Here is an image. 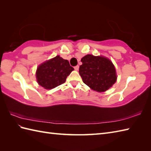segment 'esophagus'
<instances>
[{
    "mask_svg": "<svg viewBox=\"0 0 151 151\" xmlns=\"http://www.w3.org/2000/svg\"><path fill=\"white\" fill-rule=\"evenodd\" d=\"M79 66L78 65H77V66H74V69H75L76 70H79Z\"/></svg>",
    "mask_w": 151,
    "mask_h": 151,
    "instance_id": "obj_1",
    "label": "esophagus"
}]
</instances>
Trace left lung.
I'll use <instances>...</instances> for the list:
<instances>
[{
  "instance_id": "left-lung-1",
  "label": "left lung",
  "mask_w": 151,
  "mask_h": 151,
  "mask_svg": "<svg viewBox=\"0 0 151 151\" xmlns=\"http://www.w3.org/2000/svg\"><path fill=\"white\" fill-rule=\"evenodd\" d=\"M79 66V74L83 83L98 92L109 89L116 81L115 67L108 58L103 56L86 55Z\"/></svg>"
}]
</instances>
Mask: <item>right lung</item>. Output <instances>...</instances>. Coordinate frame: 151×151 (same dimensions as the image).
<instances>
[{
    "instance_id": "obj_1",
    "label": "right lung",
    "mask_w": 151,
    "mask_h": 151,
    "mask_svg": "<svg viewBox=\"0 0 151 151\" xmlns=\"http://www.w3.org/2000/svg\"><path fill=\"white\" fill-rule=\"evenodd\" d=\"M74 70L68 60L57 55L40 65L36 71L37 81L45 89H52L62 85Z\"/></svg>"
}]
</instances>
